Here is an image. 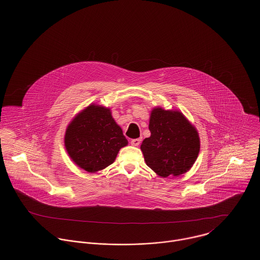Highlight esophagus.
Masks as SVG:
<instances>
[{
  "instance_id": "1",
  "label": "esophagus",
  "mask_w": 260,
  "mask_h": 260,
  "mask_svg": "<svg viewBox=\"0 0 260 260\" xmlns=\"http://www.w3.org/2000/svg\"><path fill=\"white\" fill-rule=\"evenodd\" d=\"M140 142H141V138H136L131 141L132 145H134V146H138L140 144Z\"/></svg>"
}]
</instances>
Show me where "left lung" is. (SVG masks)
Wrapping results in <instances>:
<instances>
[{
  "label": "left lung",
  "instance_id": "obj_1",
  "mask_svg": "<svg viewBox=\"0 0 260 260\" xmlns=\"http://www.w3.org/2000/svg\"><path fill=\"white\" fill-rule=\"evenodd\" d=\"M151 136L140 149L149 168L161 177L187 173L198 158V131L177 110L152 109L149 120Z\"/></svg>",
  "mask_w": 260,
  "mask_h": 260
}]
</instances>
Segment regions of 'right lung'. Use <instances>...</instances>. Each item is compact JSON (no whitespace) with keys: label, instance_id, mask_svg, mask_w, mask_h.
<instances>
[{"label":"right lung","instance_id":"right-lung-1","mask_svg":"<svg viewBox=\"0 0 260 260\" xmlns=\"http://www.w3.org/2000/svg\"><path fill=\"white\" fill-rule=\"evenodd\" d=\"M121 126L110 108L89 104L69 123L64 137L65 148L75 164L87 173L104 170L127 145Z\"/></svg>","mask_w":260,"mask_h":260}]
</instances>
